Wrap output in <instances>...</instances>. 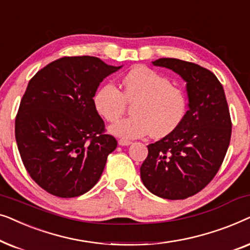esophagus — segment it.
Wrapping results in <instances>:
<instances>
[{"label":"esophagus","instance_id":"1","mask_svg":"<svg viewBox=\"0 0 250 250\" xmlns=\"http://www.w3.org/2000/svg\"><path fill=\"white\" fill-rule=\"evenodd\" d=\"M118 145L122 146H127L129 145H132V142L131 141H127V140H119Z\"/></svg>","mask_w":250,"mask_h":250}]
</instances>
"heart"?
Instances as JSON below:
<instances>
[{
    "label": "heart",
    "instance_id": "1",
    "mask_svg": "<svg viewBox=\"0 0 250 250\" xmlns=\"http://www.w3.org/2000/svg\"><path fill=\"white\" fill-rule=\"evenodd\" d=\"M132 107V117L111 125L109 132L118 138H143L151 132L153 138H164L182 124L187 115L186 94L158 71L146 66L132 68L123 78V92L112 83L99 87L94 95L97 111L108 122L123 116L126 102Z\"/></svg>",
    "mask_w": 250,
    "mask_h": 250
}]
</instances>
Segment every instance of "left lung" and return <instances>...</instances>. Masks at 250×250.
Here are the masks:
<instances>
[{
    "label": "left lung",
    "instance_id": "left-lung-1",
    "mask_svg": "<svg viewBox=\"0 0 250 250\" xmlns=\"http://www.w3.org/2000/svg\"><path fill=\"white\" fill-rule=\"evenodd\" d=\"M152 64L183 78L189 110L175 131L148 146L140 174L156 196L186 199L203 190L220 169L230 145V111L223 86L210 70L174 58H162Z\"/></svg>",
    "mask_w": 250,
    "mask_h": 250
}]
</instances>
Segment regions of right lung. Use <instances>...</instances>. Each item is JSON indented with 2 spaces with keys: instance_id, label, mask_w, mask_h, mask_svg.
I'll return each instance as SVG.
<instances>
[{
  "instance_id": "obj_1",
  "label": "right lung",
  "mask_w": 250,
  "mask_h": 250,
  "mask_svg": "<svg viewBox=\"0 0 250 250\" xmlns=\"http://www.w3.org/2000/svg\"><path fill=\"white\" fill-rule=\"evenodd\" d=\"M121 68L95 57H63L29 81L16 117V141L30 177L53 196L78 197L101 177L117 141L104 133L93 97Z\"/></svg>"
}]
</instances>
